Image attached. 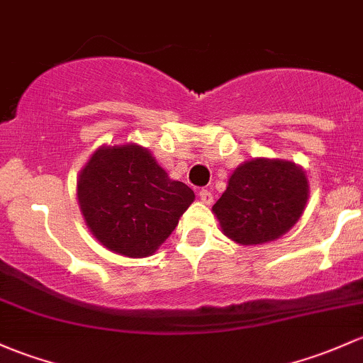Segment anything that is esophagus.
<instances>
[{"instance_id":"esophagus-1","label":"esophagus","mask_w":363,"mask_h":363,"mask_svg":"<svg viewBox=\"0 0 363 363\" xmlns=\"http://www.w3.org/2000/svg\"><path fill=\"white\" fill-rule=\"evenodd\" d=\"M198 196H200V201H201V203H205V205H211V203H212V200H213L212 193L208 191V189H201V191L198 193Z\"/></svg>"}]
</instances>
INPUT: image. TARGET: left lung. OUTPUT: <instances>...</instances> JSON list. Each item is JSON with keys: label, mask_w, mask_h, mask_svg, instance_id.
Wrapping results in <instances>:
<instances>
[{"label": "left lung", "mask_w": 363, "mask_h": 363, "mask_svg": "<svg viewBox=\"0 0 363 363\" xmlns=\"http://www.w3.org/2000/svg\"><path fill=\"white\" fill-rule=\"evenodd\" d=\"M310 198L306 172L280 158H252L230 175L212 207L220 231L240 245H262L284 236Z\"/></svg>", "instance_id": "8db88e82"}]
</instances>
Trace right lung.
<instances>
[{
	"mask_svg": "<svg viewBox=\"0 0 363 363\" xmlns=\"http://www.w3.org/2000/svg\"><path fill=\"white\" fill-rule=\"evenodd\" d=\"M76 196L99 243L132 259L155 254L194 200L189 186L135 143L97 147L79 172Z\"/></svg>",
	"mask_w": 363,
	"mask_h": 363,
	"instance_id": "obj_1",
	"label": "right lung"
}]
</instances>
